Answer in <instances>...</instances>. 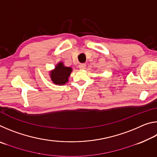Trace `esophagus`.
<instances>
[{"instance_id":"1","label":"esophagus","mask_w":157,"mask_h":157,"mask_svg":"<svg viewBox=\"0 0 157 157\" xmlns=\"http://www.w3.org/2000/svg\"><path fill=\"white\" fill-rule=\"evenodd\" d=\"M79 68L80 69H84L86 68V64H85L84 63H79Z\"/></svg>"}]
</instances>
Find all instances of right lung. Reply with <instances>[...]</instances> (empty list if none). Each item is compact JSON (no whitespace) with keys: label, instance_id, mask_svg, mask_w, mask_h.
Listing matches in <instances>:
<instances>
[{"label":"right lung","instance_id":"obj_1","mask_svg":"<svg viewBox=\"0 0 157 157\" xmlns=\"http://www.w3.org/2000/svg\"><path fill=\"white\" fill-rule=\"evenodd\" d=\"M71 71V68L66 67L62 62H60L57 65L55 70L50 73V78L55 84H64L68 82V78L70 76Z\"/></svg>","mask_w":157,"mask_h":157}]
</instances>
